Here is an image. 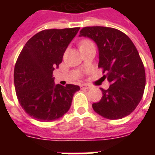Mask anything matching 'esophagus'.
I'll use <instances>...</instances> for the list:
<instances>
[{"mask_svg":"<svg viewBox=\"0 0 155 155\" xmlns=\"http://www.w3.org/2000/svg\"><path fill=\"white\" fill-rule=\"evenodd\" d=\"M80 87H81V89H90L91 86L87 84H81L80 85Z\"/></svg>","mask_w":155,"mask_h":155,"instance_id":"1","label":"esophagus"}]
</instances>
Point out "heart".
Here are the masks:
<instances>
[{"label": "heart", "mask_w": 155, "mask_h": 155, "mask_svg": "<svg viewBox=\"0 0 155 155\" xmlns=\"http://www.w3.org/2000/svg\"><path fill=\"white\" fill-rule=\"evenodd\" d=\"M88 42H89V41H83L82 43H81V45H82V44H86V43H88Z\"/></svg>", "instance_id": "obj_1"}]
</instances>
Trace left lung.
Here are the masks:
<instances>
[{
    "instance_id": "8db88e82",
    "label": "left lung",
    "mask_w": 155,
    "mask_h": 155,
    "mask_svg": "<svg viewBox=\"0 0 155 155\" xmlns=\"http://www.w3.org/2000/svg\"><path fill=\"white\" fill-rule=\"evenodd\" d=\"M79 36L97 44L98 67L111 84L108 89L101 88L103 96L92 104L94 111L110 120L130 115L141 101L146 85L144 66L134 44L124 33L110 27H84Z\"/></svg>"
}]
</instances>
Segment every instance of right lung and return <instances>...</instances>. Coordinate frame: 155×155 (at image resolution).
I'll return each instance as SVG.
<instances>
[{"instance_id":"obj_1","label":"right lung","mask_w":155,"mask_h":155,"mask_svg":"<svg viewBox=\"0 0 155 155\" xmlns=\"http://www.w3.org/2000/svg\"><path fill=\"white\" fill-rule=\"evenodd\" d=\"M79 27L45 30L29 39L14 68V85L18 101L35 120L53 121L70 108L78 85L54 84L53 71L62 63L68 45Z\"/></svg>"}]
</instances>
